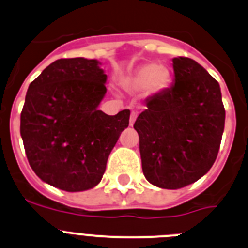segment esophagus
<instances>
[{
  "mask_svg": "<svg viewBox=\"0 0 248 248\" xmlns=\"http://www.w3.org/2000/svg\"><path fill=\"white\" fill-rule=\"evenodd\" d=\"M136 119H137V112H136V111H132V112H131V120H129V124H131V126H133Z\"/></svg>",
  "mask_w": 248,
  "mask_h": 248,
  "instance_id": "obj_1",
  "label": "esophagus"
}]
</instances>
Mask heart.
Here are the masks:
<instances>
[{"label":"heart","mask_w":248,"mask_h":248,"mask_svg":"<svg viewBox=\"0 0 248 248\" xmlns=\"http://www.w3.org/2000/svg\"><path fill=\"white\" fill-rule=\"evenodd\" d=\"M170 80L171 73L166 67L156 66L155 63H145L126 80V84L131 89L142 90L147 88L149 93H158L165 89Z\"/></svg>","instance_id":"1"}]
</instances>
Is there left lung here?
<instances>
[{
    "label": "left lung",
    "instance_id": "left-lung-1",
    "mask_svg": "<svg viewBox=\"0 0 248 248\" xmlns=\"http://www.w3.org/2000/svg\"><path fill=\"white\" fill-rule=\"evenodd\" d=\"M175 83L147 100L136 120L145 179L177 189L200 180L218 156L225 124L219 83L188 57L172 59Z\"/></svg>",
    "mask_w": 248,
    "mask_h": 248
}]
</instances>
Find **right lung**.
<instances>
[{
	"label": "right lung",
	"mask_w": 248,
	"mask_h": 248,
	"mask_svg": "<svg viewBox=\"0 0 248 248\" xmlns=\"http://www.w3.org/2000/svg\"><path fill=\"white\" fill-rule=\"evenodd\" d=\"M108 76L96 60L60 59L30 83L20 113L28 161L46 184L79 192L103 179L111 150L128 127L129 110H98Z\"/></svg>",
	"instance_id": "right-lung-1"
}]
</instances>
